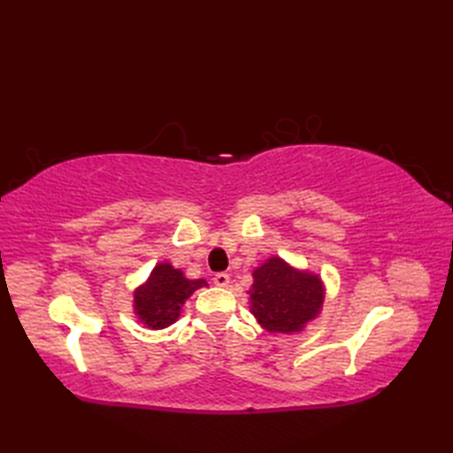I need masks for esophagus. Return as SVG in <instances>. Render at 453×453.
Segmentation results:
<instances>
[{
    "instance_id": "1",
    "label": "esophagus",
    "mask_w": 453,
    "mask_h": 453,
    "mask_svg": "<svg viewBox=\"0 0 453 453\" xmlns=\"http://www.w3.org/2000/svg\"><path fill=\"white\" fill-rule=\"evenodd\" d=\"M228 281H230V276H228L226 272H217L215 276H213V283L219 285V287H226Z\"/></svg>"
}]
</instances>
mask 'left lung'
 I'll list each match as a JSON object with an SVG mask.
<instances>
[{"label": "left lung", "instance_id": "obj_1", "mask_svg": "<svg viewBox=\"0 0 453 453\" xmlns=\"http://www.w3.org/2000/svg\"><path fill=\"white\" fill-rule=\"evenodd\" d=\"M251 313L268 333H298L321 311L325 287L319 276L298 272L280 257L253 272Z\"/></svg>", "mask_w": 453, "mask_h": 453}]
</instances>
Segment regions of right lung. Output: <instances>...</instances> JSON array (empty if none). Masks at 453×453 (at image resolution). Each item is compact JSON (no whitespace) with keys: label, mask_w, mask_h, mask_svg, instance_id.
<instances>
[{"label":"right lung","mask_w":453,"mask_h":453,"mask_svg":"<svg viewBox=\"0 0 453 453\" xmlns=\"http://www.w3.org/2000/svg\"><path fill=\"white\" fill-rule=\"evenodd\" d=\"M203 280H187L181 270L162 263L150 272L149 280L135 289L134 310L150 328H166L180 318L185 300L200 287Z\"/></svg>","instance_id":"1"}]
</instances>
